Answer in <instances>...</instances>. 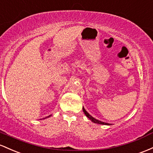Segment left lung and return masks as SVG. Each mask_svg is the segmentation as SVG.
Returning <instances> with one entry per match:
<instances>
[{
  "mask_svg": "<svg viewBox=\"0 0 153 153\" xmlns=\"http://www.w3.org/2000/svg\"><path fill=\"white\" fill-rule=\"evenodd\" d=\"M83 111H84V113H85V114L86 115V116H87V117L89 119H90L91 121H92L93 123H99V124H103V125H111V124H110V123L102 122V121H99V120H97V119H96V118H93L92 116H90V115L87 112V111H86V110L84 108V107H83Z\"/></svg>",
  "mask_w": 153,
  "mask_h": 153,
  "instance_id": "1",
  "label": "left lung"
}]
</instances>
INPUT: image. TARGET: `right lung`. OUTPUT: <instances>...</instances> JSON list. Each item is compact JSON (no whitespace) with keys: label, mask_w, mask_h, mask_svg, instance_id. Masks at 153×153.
Listing matches in <instances>:
<instances>
[{"label":"right lung","mask_w":153,"mask_h":153,"mask_svg":"<svg viewBox=\"0 0 153 153\" xmlns=\"http://www.w3.org/2000/svg\"><path fill=\"white\" fill-rule=\"evenodd\" d=\"M48 116V117H50V116ZM48 117H46V118H48Z\"/></svg>","instance_id":"obj_1"}]
</instances>
